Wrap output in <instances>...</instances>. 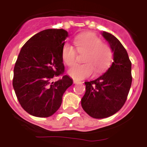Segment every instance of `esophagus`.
Wrapping results in <instances>:
<instances>
[{
	"instance_id": "1",
	"label": "esophagus",
	"mask_w": 147,
	"mask_h": 147,
	"mask_svg": "<svg viewBox=\"0 0 147 147\" xmlns=\"http://www.w3.org/2000/svg\"><path fill=\"white\" fill-rule=\"evenodd\" d=\"M73 83H75V84H78V83H81V82L78 81V80H73Z\"/></svg>"
}]
</instances>
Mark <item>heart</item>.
Returning a JSON list of instances; mask_svg holds the SVG:
<instances>
[{
  "mask_svg": "<svg viewBox=\"0 0 147 147\" xmlns=\"http://www.w3.org/2000/svg\"><path fill=\"white\" fill-rule=\"evenodd\" d=\"M74 44L79 53L85 52L83 64H77L70 68L69 75L75 80H83L96 73L105 72L111 65L113 58L109 44L103 42L99 37L90 32L80 33L74 38ZM77 52L69 43H64L61 49V59L67 66L73 65L76 61Z\"/></svg>",
  "mask_w": 147,
  "mask_h": 147,
  "instance_id": "1",
  "label": "heart"
}]
</instances>
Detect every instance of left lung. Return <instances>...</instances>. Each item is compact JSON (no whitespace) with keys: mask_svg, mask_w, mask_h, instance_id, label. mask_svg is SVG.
<instances>
[{"mask_svg":"<svg viewBox=\"0 0 147 147\" xmlns=\"http://www.w3.org/2000/svg\"><path fill=\"white\" fill-rule=\"evenodd\" d=\"M102 35L113 51V62L104 75L85 82L86 93L81 99L85 112L96 119L110 117L123 107L132 83L131 61L125 49L112 34L103 32Z\"/></svg>","mask_w":147,"mask_h":147,"instance_id":"left-lung-1","label":"left lung"}]
</instances>
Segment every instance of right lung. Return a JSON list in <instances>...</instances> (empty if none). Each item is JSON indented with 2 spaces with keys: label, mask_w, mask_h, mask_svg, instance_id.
<instances>
[{
  "label": "right lung",
  "mask_w": 147,
  "mask_h": 147,
  "mask_svg": "<svg viewBox=\"0 0 147 147\" xmlns=\"http://www.w3.org/2000/svg\"><path fill=\"white\" fill-rule=\"evenodd\" d=\"M67 36L63 29L42 30L26 42L15 63V94L22 107L35 117H48L57 112L63 94L73 83L68 75H64L61 59ZM57 76L61 78L53 82Z\"/></svg>",
  "instance_id": "right-lung-1"
}]
</instances>
